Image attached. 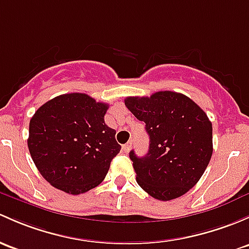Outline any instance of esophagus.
<instances>
[{"label": "esophagus", "instance_id": "obj_1", "mask_svg": "<svg viewBox=\"0 0 249 249\" xmlns=\"http://www.w3.org/2000/svg\"><path fill=\"white\" fill-rule=\"evenodd\" d=\"M131 148H132V142H129L125 145H123V150H124V153H129V151L131 150Z\"/></svg>", "mask_w": 249, "mask_h": 249}]
</instances>
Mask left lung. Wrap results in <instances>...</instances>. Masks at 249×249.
Masks as SVG:
<instances>
[{"instance_id":"8db88e82","label":"left lung","mask_w":249,"mask_h":249,"mask_svg":"<svg viewBox=\"0 0 249 249\" xmlns=\"http://www.w3.org/2000/svg\"><path fill=\"white\" fill-rule=\"evenodd\" d=\"M125 106L145 123L150 140L143 158L130 151L137 184L155 199L181 197L199 181L213 155V124L206 113L171 90L129 96Z\"/></svg>"}]
</instances>
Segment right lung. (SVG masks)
<instances>
[{
	"mask_svg": "<svg viewBox=\"0 0 249 249\" xmlns=\"http://www.w3.org/2000/svg\"><path fill=\"white\" fill-rule=\"evenodd\" d=\"M108 105L83 93L56 96L31 118L28 150L44 179L69 195L96 187L120 151L105 124Z\"/></svg>",
	"mask_w": 249,
	"mask_h": 249,
	"instance_id": "1",
	"label": "right lung"
}]
</instances>
